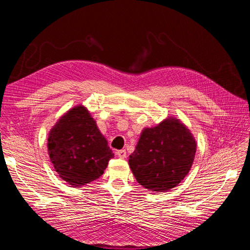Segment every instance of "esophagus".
Segmentation results:
<instances>
[{"label": "esophagus", "instance_id": "esophagus-1", "mask_svg": "<svg viewBox=\"0 0 250 250\" xmlns=\"http://www.w3.org/2000/svg\"><path fill=\"white\" fill-rule=\"evenodd\" d=\"M116 155H117V157L120 158V159H125V158H126V151L125 149L118 150L116 152Z\"/></svg>", "mask_w": 250, "mask_h": 250}]
</instances>
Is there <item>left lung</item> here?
Returning <instances> with one entry per match:
<instances>
[{
    "mask_svg": "<svg viewBox=\"0 0 250 250\" xmlns=\"http://www.w3.org/2000/svg\"><path fill=\"white\" fill-rule=\"evenodd\" d=\"M196 143L189 129L176 118L145 128L129 158L134 177L143 187L164 192L182 182L190 171Z\"/></svg>",
    "mask_w": 250,
    "mask_h": 250,
    "instance_id": "8db88e82",
    "label": "left lung"
}]
</instances>
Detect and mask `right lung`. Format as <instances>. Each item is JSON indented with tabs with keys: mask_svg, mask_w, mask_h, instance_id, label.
I'll return each mask as SVG.
<instances>
[{
	"mask_svg": "<svg viewBox=\"0 0 250 250\" xmlns=\"http://www.w3.org/2000/svg\"><path fill=\"white\" fill-rule=\"evenodd\" d=\"M47 147L56 172L73 187L98 179L114 158L97 122L82 105L68 110L52 126Z\"/></svg>",
	"mask_w": 250,
	"mask_h": 250,
	"instance_id": "obj_1",
	"label": "right lung"
}]
</instances>
